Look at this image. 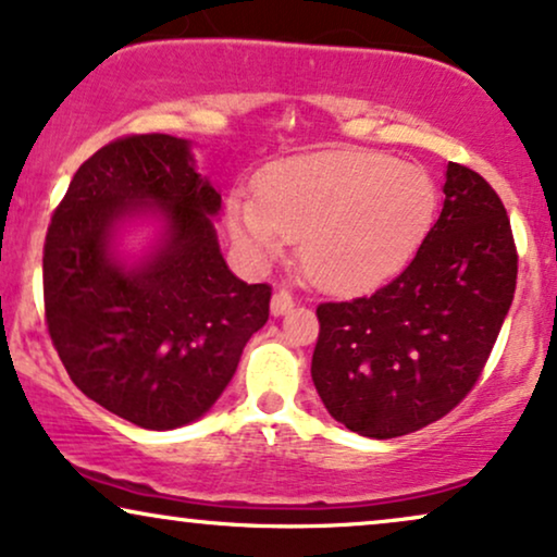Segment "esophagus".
<instances>
[{
	"mask_svg": "<svg viewBox=\"0 0 557 557\" xmlns=\"http://www.w3.org/2000/svg\"><path fill=\"white\" fill-rule=\"evenodd\" d=\"M293 306H295L293 295L287 293V290H277V293L272 295L270 311H272V315H285V313L293 311Z\"/></svg>",
	"mask_w": 557,
	"mask_h": 557,
	"instance_id": "34e87169",
	"label": "esophagus"
}]
</instances>
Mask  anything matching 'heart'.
Returning <instances> with one entry per match:
<instances>
[{"instance_id": "obj_1", "label": "heart", "mask_w": 557, "mask_h": 557, "mask_svg": "<svg viewBox=\"0 0 557 557\" xmlns=\"http://www.w3.org/2000/svg\"><path fill=\"white\" fill-rule=\"evenodd\" d=\"M228 228L255 262L300 238L308 277L326 290H362L398 272L424 242L436 187L424 166L372 149H326L280 161L259 197L228 200Z\"/></svg>"}]
</instances>
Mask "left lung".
<instances>
[{
	"instance_id": "1",
	"label": "left lung",
	"mask_w": 557,
	"mask_h": 557,
	"mask_svg": "<svg viewBox=\"0 0 557 557\" xmlns=\"http://www.w3.org/2000/svg\"><path fill=\"white\" fill-rule=\"evenodd\" d=\"M445 206L398 277L321 302L311 377L349 432L393 440L432 424L481 375L517 287L504 202L473 169L447 164Z\"/></svg>"
}]
</instances>
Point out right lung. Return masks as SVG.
Masks as SVG:
<instances>
[{
	"instance_id": "right-lung-1",
	"label": "right lung",
	"mask_w": 557,
	"mask_h": 557,
	"mask_svg": "<svg viewBox=\"0 0 557 557\" xmlns=\"http://www.w3.org/2000/svg\"><path fill=\"white\" fill-rule=\"evenodd\" d=\"M218 210L193 140L149 133L84 161L48 226L53 347L84 396L140 429L206 417L270 319V285H246L221 255ZM131 227L150 234L125 256Z\"/></svg>"
}]
</instances>
